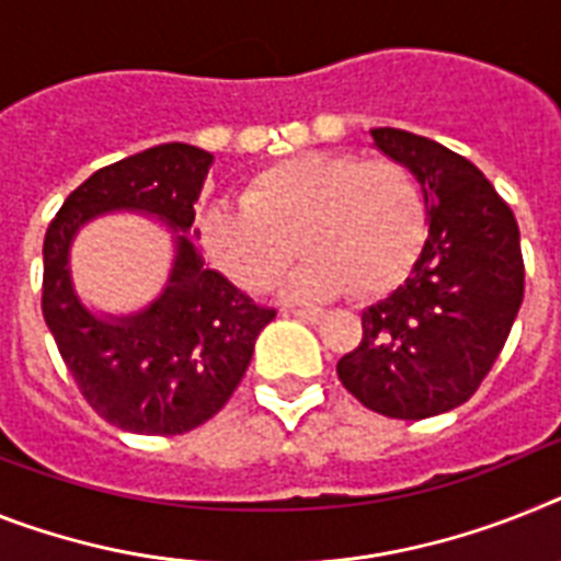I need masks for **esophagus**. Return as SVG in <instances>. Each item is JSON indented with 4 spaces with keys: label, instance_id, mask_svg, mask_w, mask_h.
Here are the masks:
<instances>
[{
    "label": "esophagus",
    "instance_id": "1",
    "mask_svg": "<svg viewBox=\"0 0 561 561\" xmlns=\"http://www.w3.org/2000/svg\"><path fill=\"white\" fill-rule=\"evenodd\" d=\"M288 313H294L296 319H302V322H319L324 317V310L319 308H290Z\"/></svg>",
    "mask_w": 561,
    "mask_h": 561
}]
</instances>
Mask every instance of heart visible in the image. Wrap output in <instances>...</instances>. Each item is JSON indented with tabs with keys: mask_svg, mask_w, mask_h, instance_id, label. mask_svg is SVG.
<instances>
[{
	"mask_svg": "<svg viewBox=\"0 0 561 561\" xmlns=\"http://www.w3.org/2000/svg\"><path fill=\"white\" fill-rule=\"evenodd\" d=\"M308 256L288 282L296 299L379 296L402 279L425 242L416 179L390 159L299 153L253 173L242 205L202 216L210 259L242 288H273L296 253Z\"/></svg>",
	"mask_w": 561,
	"mask_h": 561,
	"instance_id": "b5f03b06",
	"label": "heart"
}]
</instances>
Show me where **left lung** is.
Segmentation results:
<instances>
[{
	"label": "left lung",
	"instance_id": "1",
	"mask_svg": "<svg viewBox=\"0 0 561 561\" xmlns=\"http://www.w3.org/2000/svg\"><path fill=\"white\" fill-rule=\"evenodd\" d=\"M374 148L416 176L427 239L408 279L362 313V342L336 374L365 408L427 419L477 393L525 294L519 228L477 164L397 128Z\"/></svg>",
	"mask_w": 561,
	"mask_h": 561
}]
</instances>
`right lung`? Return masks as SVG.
I'll list each match as a JSON object with an SVG mask.
<instances>
[{
	"instance_id": "1",
	"label": "right lung",
	"mask_w": 561,
	"mask_h": 561,
	"mask_svg": "<svg viewBox=\"0 0 561 561\" xmlns=\"http://www.w3.org/2000/svg\"><path fill=\"white\" fill-rule=\"evenodd\" d=\"M210 164L214 153L185 142L119 159L84 179L45 233V322L82 397L122 431L176 436L208 422L233 397L256 336L276 317L210 271L191 237ZM122 209L171 229L174 262L153 304L113 318L81 302L69 248L84 224Z\"/></svg>"
}]
</instances>
